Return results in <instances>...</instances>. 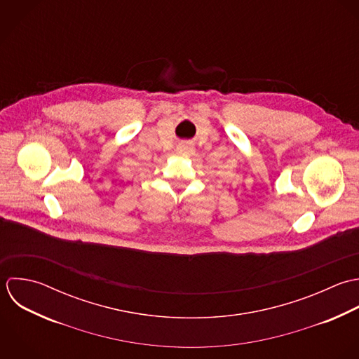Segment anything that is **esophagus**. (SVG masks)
<instances>
[{
	"label": "esophagus",
	"mask_w": 359,
	"mask_h": 359,
	"mask_svg": "<svg viewBox=\"0 0 359 359\" xmlns=\"http://www.w3.org/2000/svg\"><path fill=\"white\" fill-rule=\"evenodd\" d=\"M177 151L180 154H192L195 151V149H194V146L191 143H182V144H180L177 147Z\"/></svg>",
	"instance_id": "34e87169"
}]
</instances>
